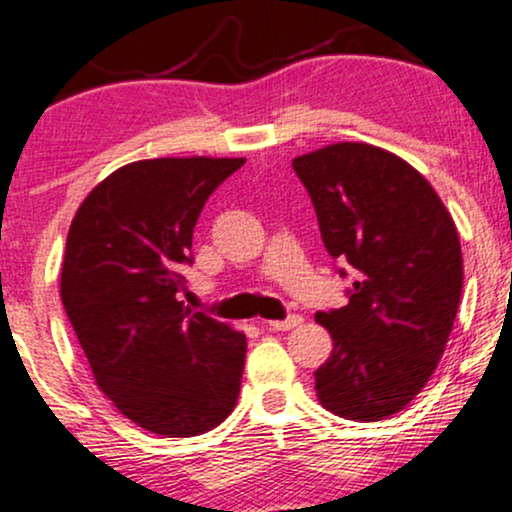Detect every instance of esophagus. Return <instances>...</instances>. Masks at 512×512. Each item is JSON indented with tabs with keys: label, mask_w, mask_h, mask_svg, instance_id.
Instances as JSON below:
<instances>
[{
	"label": "esophagus",
	"mask_w": 512,
	"mask_h": 512,
	"mask_svg": "<svg viewBox=\"0 0 512 512\" xmlns=\"http://www.w3.org/2000/svg\"><path fill=\"white\" fill-rule=\"evenodd\" d=\"M303 324V317L300 315H291L288 319H279V322H264L269 331H291L295 326Z\"/></svg>",
	"instance_id": "1"
}]
</instances>
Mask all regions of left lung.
I'll list each match as a JSON object with an SVG mask.
<instances>
[{"mask_svg":"<svg viewBox=\"0 0 512 512\" xmlns=\"http://www.w3.org/2000/svg\"><path fill=\"white\" fill-rule=\"evenodd\" d=\"M293 169L326 252L357 269L348 305L315 315L334 341L315 372L317 398L346 420H386L424 389L453 331L458 229L432 183L381 147L326 145L295 157Z\"/></svg>","mask_w":512,"mask_h":512,"instance_id":"8db88e82","label":"left lung"}]
</instances>
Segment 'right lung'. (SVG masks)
<instances>
[{"instance_id":"1","label":"right lung","mask_w":512,"mask_h":512,"mask_svg":"<svg viewBox=\"0 0 512 512\" xmlns=\"http://www.w3.org/2000/svg\"><path fill=\"white\" fill-rule=\"evenodd\" d=\"M243 164L140 159L97 183L71 221L61 303L100 391L152 434H205L236 408L245 334L178 293L207 197Z\"/></svg>"}]
</instances>
